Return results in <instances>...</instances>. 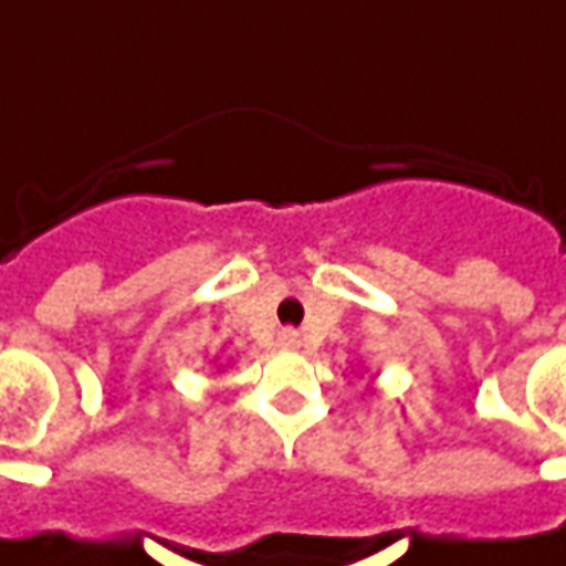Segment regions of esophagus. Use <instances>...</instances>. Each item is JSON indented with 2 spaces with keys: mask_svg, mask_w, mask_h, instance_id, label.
Returning <instances> with one entry per match:
<instances>
[{
  "mask_svg": "<svg viewBox=\"0 0 566 566\" xmlns=\"http://www.w3.org/2000/svg\"><path fill=\"white\" fill-rule=\"evenodd\" d=\"M279 344H282V347H287V350H291V347H300V332L282 329L279 332Z\"/></svg>",
  "mask_w": 566,
  "mask_h": 566,
  "instance_id": "1",
  "label": "esophagus"
}]
</instances>
